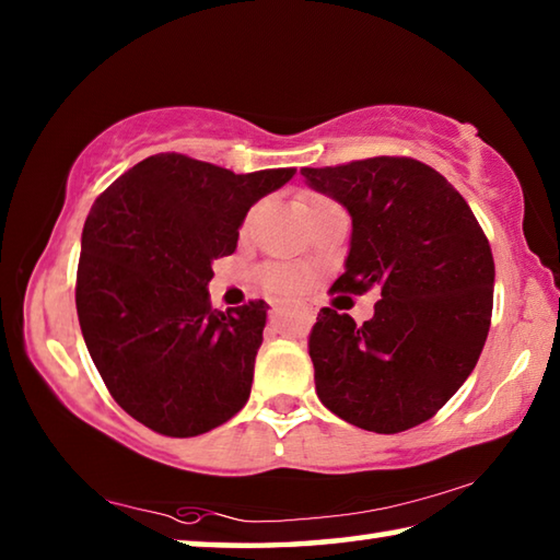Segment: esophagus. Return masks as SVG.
<instances>
[{
	"label": "esophagus",
	"instance_id": "esophagus-1",
	"mask_svg": "<svg viewBox=\"0 0 560 560\" xmlns=\"http://www.w3.org/2000/svg\"><path fill=\"white\" fill-rule=\"evenodd\" d=\"M289 314V308H283V306H277V308H271V314H269V318H271V324H279V320ZM296 314L306 320V324H314V311L311 308H296Z\"/></svg>",
	"mask_w": 560,
	"mask_h": 560
}]
</instances>
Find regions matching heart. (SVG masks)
<instances>
[{
  "mask_svg": "<svg viewBox=\"0 0 560 560\" xmlns=\"http://www.w3.org/2000/svg\"><path fill=\"white\" fill-rule=\"evenodd\" d=\"M328 205H336V202L328 200V197L314 195L306 200V212L311 214ZM308 277H311L308 269L296 261H269L259 269L261 287L267 289L271 296H279V299L299 296V293L308 287Z\"/></svg>",
  "mask_w": 560,
  "mask_h": 560,
  "instance_id": "heart-1",
  "label": "heart"
}]
</instances>
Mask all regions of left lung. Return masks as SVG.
<instances>
[{"label":"left lung","instance_id":"left-lung-1","mask_svg":"<svg viewBox=\"0 0 560 560\" xmlns=\"http://www.w3.org/2000/svg\"><path fill=\"white\" fill-rule=\"evenodd\" d=\"M318 192L350 212L346 271L330 291L381 289L355 326L320 308L308 336L316 393L360 430L428 422L477 365L494 306V257L464 197L415 158L381 155L303 167Z\"/></svg>","mask_w":560,"mask_h":560}]
</instances>
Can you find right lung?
I'll use <instances>...</instances> for the list:
<instances>
[{
  "label": "right lung",
  "instance_id": "add662e5",
  "mask_svg": "<svg viewBox=\"0 0 560 560\" xmlns=\"http://www.w3.org/2000/svg\"><path fill=\"white\" fill-rule=\"evenodd\" d=\"M293 173L160 153L93 202L75 271L81 334L113 400L153 432L197 438L249 400L269 306L217 311L207 283L249 207Z\"/></svg>",
  "mask_w": 560,
  "mask_h": 560
}]
</instances>
